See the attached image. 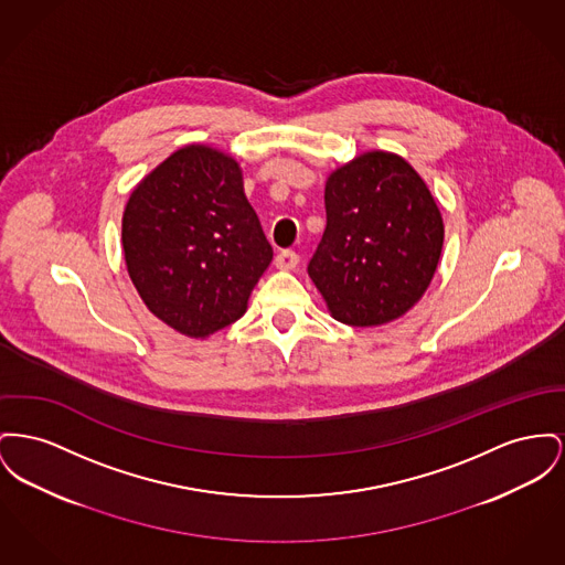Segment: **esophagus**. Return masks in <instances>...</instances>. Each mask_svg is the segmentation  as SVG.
<instances>
[{"instance_id":"esophagus-1","label":"esophagus","mask_w":565,"mask_h":565,"mask_svg":"<svg viewBox=\"0 0 565 565\" xmlns=\"http://www.w3.org/2000/svg\"><path fill=\"white\" fill-rule=\"evenodd\" d=\"M297 265H299V254L292 249H286V252L277 254V258H275V266L279 270H295Z\"/></svg>"}]
</instances>
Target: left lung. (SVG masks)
Listing matches in <instances>:
<instances>
[{"label": "left lung", "mask_w": 565, "mask_h": 565, "mask_svg": "<svg viewBox=\"0 0 565 565\" xmlns=\"http://www.w3.org/2000/svg\"><path fill=\"white\" fill-rule=\"evenodd\" d=\"M327 231L307 273L332 318L382 327L407 313L431 284L444 220L423 177L397 153L366 151L332 170Z\"/></svg>", "instance_id": "1"}]
</instances>
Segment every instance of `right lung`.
I'll list each match as a JSON object with an SVG mask.
<instances>
[{"label": "right lung", "instance_id": "add662e5", "mask_svg": "<svg viewBox=\"0 0 565 565\" xmlns=\"http://www.w3.org/2000/svg\"><path fill=\"white\" fill-rule=\"evenodd\" d=\"M121 243L147 309L194 339L236 322L273 260L238 162L209 145L177 149L134 188Z\"/></svg>", "mask_w": 565, "mask_h": 565}]
</instances>
